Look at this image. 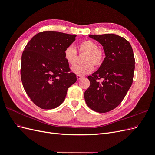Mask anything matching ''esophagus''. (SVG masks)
I'll return each mask as SVG.
<instances>
[{
    "label": "esophagus",
    "mask_w": 155,
    "mask_h": 155,
    "mask_svg": "<svg viewBox=\"0 0 155 155\" xmlns=\"http://www.w3.org/2000/svg\"><path fill=\"white\" fill-rule=\"evenodd\" d=\"M81 78H83L82 76H80V75H77V79H78V80H79V79H81Z\"/></svg>",
    "instance_id": "1"
}]
</instances>
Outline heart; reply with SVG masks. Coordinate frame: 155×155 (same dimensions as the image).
I'll return each instance as SVG.
<instances>
[{
    "instance_id": "b5f03b06",
    "label": "heart",
    "mask_w": 155,
    "mask_h": 155,
    "mask_svg": "<svg viewBox=\"0 0 155 155\" xmlns=\"http://www.w3.org/2000/svg\"><path fill=\"white\" fill-rule=\"evenodd\" d=\"M78 49L80 54H86L83 61L85 64L76 65L72 68V71L78 75L84 76L92 72L94 64L100 66L102 63L104 54L98 48L97 45L91 40L83 41L78 45ZM64 58L70 65L76 64L78 59L76 50L72 46H68L64 51Z\"/></svg>"
}]
</instances>
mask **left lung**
Listing matches in <instances>:
<instances>
[{
  "mask_svg": "<svg viewBox=\"0 0 155 155\" xmlns=\"http://www.w3.org/2000/svg\"><path fill=\"white\" fill-rule=\"evenodd\" d=\"M103 47L105 58L101 66L88 79L91 85L84 93L88 107L100 113L118 107L133 83L135 61L128 41L112 34L90 35ZM101 78V82L97 81Z\"/></svg>",
  "mask_w": 155,
  "mask_h": 155,
  "instance_id": "obj_1",
  "label": "left lung"
}]
</instances>
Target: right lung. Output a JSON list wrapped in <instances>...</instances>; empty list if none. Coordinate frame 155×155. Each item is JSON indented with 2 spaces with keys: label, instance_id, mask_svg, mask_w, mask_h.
I'll return each mask as SVG.
<instances>
[{
  "label": "right lung",
  "instance_id": "add662e5",
  "mask_svg": "<svg viewBox=\"0 0 155 155\" xmlns=\"http://www.w3.org/2000/svg\"><path fill=\"white\" fill-rule=\"evenodd\" d=\"M76 35L40 32L32 37L21 58V77L31 100L42 109H53L64 101L68 88L76 83L64 51Z\"/></svg>",
  "mask_w": 155,
  "mask_h": 155
}]
</instances>
